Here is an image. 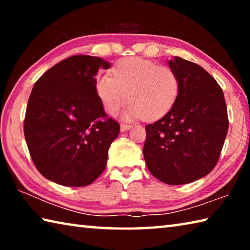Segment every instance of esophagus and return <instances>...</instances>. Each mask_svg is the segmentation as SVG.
Here are the masks:
<instances>
[{
	"mask_svg": "<svg viewBox=\"0 0 250 250\" xmlns=\"http://www.w3.org/2000/svg\"><path fill=\"white\" fill-rule=\"evenodd\" d=\"M131 128H132V125H128V124H121V125H120V130H121V132H125V131L129 130V129H131Z\"/></svg>",
	"mask_w": 250,
	"mask_h": 250,
	"instance_id": "34e87169",
	"label": "esophagus"
}]
</instances>
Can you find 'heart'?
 Wrapping results in <instances>:
<instances>
[{
	"instance_id": "b5f03b06",
	"label": "heart",
	"mask_w": 250,
	"mask_h": 250,
	"mask_svg": "<svg viewBox=\"0 0 250 250\" xmlns=\"http://www.w3.org/2000/svg\"><path fill=\"white\" fill-rule=\"evenodd\" d=\"M180 88V77L172 67L140 57L121 59L112 75L105 73L96 80L97 95L109 115H116L129 98L125 119L163 117L175 104Z\"/></svg>"
}]
</instances>
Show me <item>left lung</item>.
<instances>
[{
  "instance_id": "8db88e82",
  "label": "left lung",
  "mask_w": 250,
  "mask_h": 250,
  "mask_svg": "<svg viewBox=\"0 0 250 250\" xmlns=\"http://www.w3.org/2000/svg\"><path fill=\"white\" fill-rule=\"evenodd\" d=\"M180 94L166 116L146 125L143 155L151 174L168 185L188 184L216 166L228 130L222 88L200 65L174 57Z\"/></svg>"
}]
</instances>
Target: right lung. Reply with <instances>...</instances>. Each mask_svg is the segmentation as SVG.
Here are the masks:
<instances>
[{"mask_svg":"<svg viewBox=\"0 0 250 250\" xmlns=\"http://www.w3.org/2000/svg\"><path fill=\"white\" fill-rule=\"evenodd\" d=\"M110 62L76 55L40 77L29 96L24 120L32 160L46 179L80 188L104 172L108 150L120 125L105 115L96 91V75Z\"/></svg>","mask_w":250,"mask_h":250,"instance_id":"right-lung-1","label":"right lung"}]
</instances>
